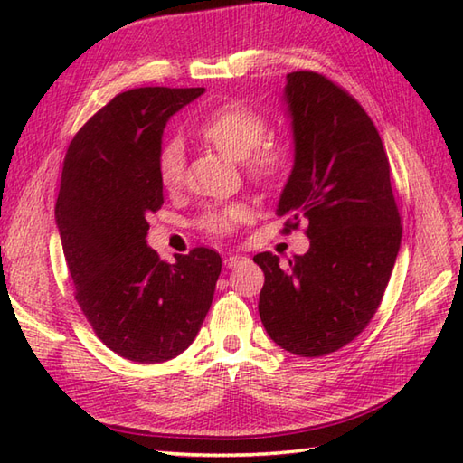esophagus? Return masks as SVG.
I'll return each instance as SVG.
<instances>
[{"label":"esophagus","mask_w":463,"mask_h":463,"mask_svg":"<svg viewBox=\"0 0 463 463\" xmlns=\"http://www.w3.org/2000/svg\"><path fill=\"white\" fill-rule=\"evenodd\" d=\"M244 260H247V257H241V254H229V257L224 259V264H226V267H229V269H237L239 264L244 262Z\"/></svg>","instance_id":"34e87169"}]
</instances>
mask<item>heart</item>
Instances as JSON below:
<instances>
[{
  "label": "heart",
  "mask_w": 463,
  "mask_h": 463,
  "mask_svg": "<svg viewBox=\"0 0 463 463\" xmlns=\"http://www.w3.org/2000/svg\"><path fill=\"white\" fill-rule=\"evenodd\" d=\"M269 121L260 111L250 105L229 101L216 105L196 125V137L216 151L232 159H242L244 173L249 179L262 186L280 183L292 169L294 149L287 139L267 137ZM159 181L165 189H179L184 179L183 149L176 141L163 145L159 153ZM249 219V209L242 203H231L222 206H211L199 219V229L226 237L239 224Z\"/></svg>",
  "instance_id": "heart-1"
}]
</instances>
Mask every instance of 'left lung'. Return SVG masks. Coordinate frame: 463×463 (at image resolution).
<instances>
[{
	"label": "left lung",
	"mask_w": 463,
	"mask_h": 463,
	"mask_svg": "<svg viewBox=\"0 0 463 463\" xmlns=\"http://www.w3.org/2000/svg\"><path fill=\"white\" fill-rule=\"evenodd\" d=\"M294 166L279 214L284 232L307 224V254L264 272L259 312L269 336L297 356H326L368 326L386 292L402 224L376 125L354 97L314 71L287 75Z\"/></svg>",
	"instance_id": "left-lung-1"
}]
</instances>
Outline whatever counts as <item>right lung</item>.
<instances>
[{
    "instance_id": "right-lung-1",
    "label": "right lung",
    "mask_w": 463,
    "mask_h": 463,
    "mask_svg": "<svg viewBox=\"0 0 463 463\" xmlns=\"http://www.w3.org/2000/svg\"><path fill=\"white\" fill-rule=\"evenodd\" d=\"M203 87H139L101 107L69 143L55 221L75 300L107 348L155 364L191 346L211 308L222 260L194 247L175 264L146 247L163 206L161 135Z\"/></svg>"
}]
</instances>
